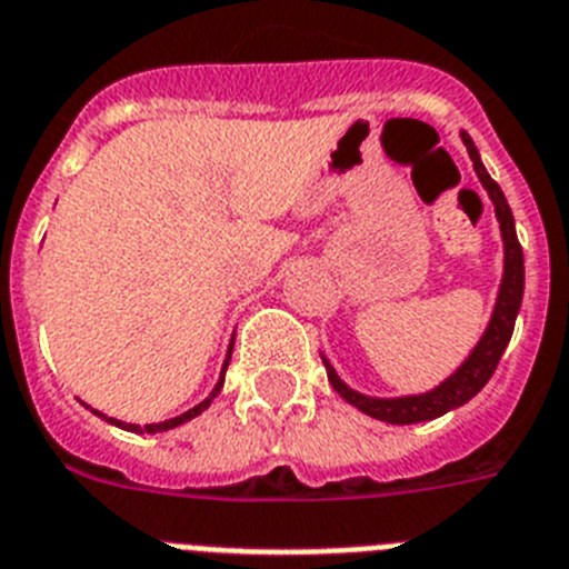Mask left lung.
<instances>
[{"label": "left lung", "mask_w": 569, "mask_h": 569, "mask_svg": "<svg viewBox=\"0 0 569 569\" xmlns=\"http://www.w3.org/2000/svg\"><path fill=\"white\" fill-rule=\"evenodd\" d=\"M463 142H467V151L472 157V166H476L478 177H481L483 189L490 191L492 202H496V217L498 223H501V234H503V280H501V291H498V303L496 312H492L490 326H487V332H483L481 343L476 346V352L469 355L467 363L458 369L452 378H447L438 389L427 395H412V398H367V395L355 392L338 378L332 367H329V360L323 358L326 375H329V383L335 387V392L349 401L352 407H358L360 412H367L369 418H378V421L387 423H421V421H432V418H441L443 412L449 409L463 407L469 398H476L483 387H487V380L492 378L496 372L498 360H501L503 349L510 343L512 329H516V315L521 309V295H523V251L521 243H518L516 234V220H512V211L507 206V197L503 191L498 189V182L487 174V168L481 166V157H478V148L472 146L469 134H463Z\"/></svg>", "instance_id": "obj_1"}]
</instances>
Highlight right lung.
Masks as SVG:
<instances>
[{"label":"right lung","mask_w":569,"mask_h":569,"mask_svg":"<svg viewBox=\"0 0 569 569\" xmlns=\"http://www.w3.org/2000/svg\"><path fill=\"white\" fill-rule=\"evenodd\" d=\"M229 358H231V349H229ZM229 358H226V367H229ZM226 367H223V375H226ZM220 387H223V380H220V383H217L214 395L220 392ZM214 395H211V398H214ZM211 398H206V401H202V403H197V407H194V409H189V412L177 415V418H171V421H162V423H146V427H137V423L113 421V418H106V415H102V412H97V415H102V418H106L108 423H117V427H122V429H131V432H166V429H174V427H180V423H186V421H191V418H197V415H200L202 409H209Z\"/></svg>","instance_id":"1"}]
</instances>
